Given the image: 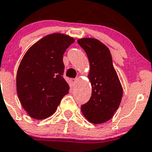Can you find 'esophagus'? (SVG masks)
Wrapping results in <instances>:
<instances>
[{"label":"esophagus","instance_id":"esophagus-1","mask_svg":"<svg viewBox=\"0 0 152 152\" xmlns=\"http://www.w3.org/2000/svg\"><path fill=\"white\" fill-rule=\"evenodd\" d=\"M77 80H78L77 78H76V79H70V82H71L72 85H75L76 82H77Z\"/></svg>","mask_w":152,"mask_h":152}]
</instances>
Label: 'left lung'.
<instances>
[{"mask_svg": "<svg viewBox=\"0 0 152 152\" xmlns=\"http://www.w3.org/2000/svg\"><path fill=\"white\" fill-rule=\"evenodd\" d=\"M90 62L88 77L92 86L91 99L81 106L85 118L94 124H102L113 117L121 102L123 87L113 66L108 48L97 39H78Z\"/></svg>", "mask_w": 152, "mask_h": 152, "instance_id": "1", "label": "left lung"}]
</instances>
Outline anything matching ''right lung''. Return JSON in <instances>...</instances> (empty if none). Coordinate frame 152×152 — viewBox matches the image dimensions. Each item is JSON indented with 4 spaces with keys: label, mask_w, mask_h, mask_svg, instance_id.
<instances>
[{
    "label": "right lung",
    "mask_w": 152,
    "mask_h": 152,
    "mask_svg": "<svg viewBox=\"0 0 152 152\" xmlns=\"http://www.w3.org/2000/svg\"><path fill=\"white\" fill-rule=\"evenodd\" d=\"M74 42L65 34L53 33L38 41L23 56L17 71L16 89L20 104L32 118L50 117L68 94L70 87L63 77V55Z\"/></svg>",
    "instance_id": "1"
}]
</instances>
